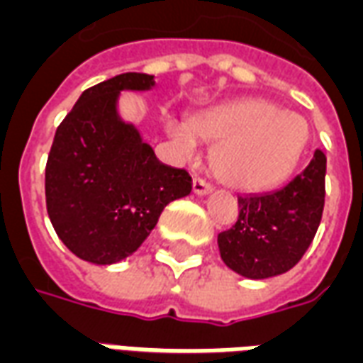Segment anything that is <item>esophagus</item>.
I'll use <instances>...</instances> for the list:
<instances>
[{
  "mask_svg": "<svg viewBox=\"0 0 363 363\" xmlns=\"http://www.w3.org/2000/svg\"><path fill=\"white\" fill-rule=\"evenodd\" d=\"M193 191L197 195H206V193L212 191V185L203 178H195L193 179Z\"/></svg>",
  "mask_w": 363,
  "mask_h": 363,
  "instance_id": "1",
  "label": "esophagus"
}]
</instances>
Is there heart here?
Returning a JSON list of instances; mask_svg holds the SVG:
<instances>
[{
  "instance_id": "1",
  "label": "heart",
  "mask_w": 363,
  "mask_h": 363,
  "mask_svg": "<svg viewBox=\"0 0 363 363\" xmlns=\"http://www.w3.org/2000/svg\"><path fill=\"white\" fill-rule=\"evenodd\" d=\"M184 149L193 135L214 143L212 168L223 184L243 191H264L281 184L298 164L308 141L306 122L260 99H245L193 116L187 124L168 122Z\"/></svg>"
}]
</instances>
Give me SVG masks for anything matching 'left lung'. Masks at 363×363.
Instances as JSON below:
<instances>
[{
  "label": "left lung",
  "instance_id": "obj_1",
  "mask_svg": "<svg viewBox=\"0 0 363 363\" xmlns=\"http://www.w3.org/2000/svg\"><path fill=\"white\" fill-rule=\"evenodd\" d=\"M325 168V155L315 149L310 164L285 187L237 197V222L218 233L225 266L250 279L274 277L296 266L320 228Z\"/></svg>",
  "mask_w": 363,
  "mask_h": 363
}]
</instances>
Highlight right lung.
<instances>
[{
	"mask_svg": "<svg viewBox=\"0 0 363 363\" xmlns=\"http://www.w3.org/2000/svg\"><path fill=\"white\" fill-rule=\"evenodd\" d=\"M155 78L126 72L91 86L55 132L45 164V203L57 235L78 258L114 264L140 249L160 212L191 193L185 168L162 164L116 113L122 89Z\"/></svg>",
	"mask_w": 363,
	"mask_h": 363,
	"instance_id": "add662e5",
	"label": "right lung"
}]
</instances>
